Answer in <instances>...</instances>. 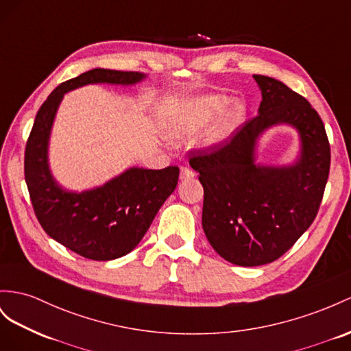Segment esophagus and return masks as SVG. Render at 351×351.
I'll return each instance as SVG.
<instances>
[{"instance_id": "1", "label": "esophagus", "mask_w": 351, "mask_h": 351, "mask_svg": "<svg viewBox=\"0 0 351 351\" xmlns=\"http://www.w3.org/2000/svg\"><path fill=\"white\" fill-rule=\"evenodd\" d=\"M194 175H195L194 170L191 167H186V166H182L181 167V172H179V176H181V179H190Z\"/></svg>"}]
</instances>
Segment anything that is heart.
<instances>
[{
    "label": "heart",
    "instance_id": "obj_1",
    "mask_svg": "<svg viewBox=\"0 0 351 351\" xmlns=\"http://www.w3.org/2000/svg\"><path fill=\"white\" fill-rule=\"evenodd\" d=\"M230 103V97L223 95H208L194 99L193 102L179 108L166 124V134L170 139H191L200 134L211 120L214 123L206 130L204 143L213 145L230 138L246 119V106L243 102ZM228 105V107L226 105ZM228 108H226L225 106Z\"/></svg>",
    "mask_w": 351,
    "mask_h": 351
}]
</instances>
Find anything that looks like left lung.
<instances>
[{
    "mask_svg": "<svg viewBox=\"0 0 351 351\" xmlns=\"http://www.w3.org/2000/svg\"><path fill=\"white\" fill-rule=\"evenodd\" d=\"M254 78L263 95L258 115L227 143L190 158L204 190V234L223 259L241 267L276 261L307 231L330 166L325 125L307 99L276 78ZM277 123L299 130L300 158L291 167L256 165V141Z\"/></svg>",
    "mask_w": 351,
    "mask_h": 351,
    "instance_id": "8db88e82",
    "label": "left lung"
}]
</instances>
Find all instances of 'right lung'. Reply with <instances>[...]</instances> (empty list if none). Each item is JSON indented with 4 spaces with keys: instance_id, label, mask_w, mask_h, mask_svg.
I'll use <instances>...</instances> for the list:
<instances>
[{
    "instance_id": "1",
    "label": "right lung",
    "mask_w": 351,
    "mask_h": 351,
    "mask_svg": "<svg viewBox=\"0 0 351 351\" xmlns=\"http://www.w3.org/2000/svg\"><path fill=\"white\" fill-rule=\"evenodd\" d=\"M145 78L133 71L95 68L58 86L35 117L25 148V181L32 208L47 234L93 261L128 255L145 236L161 204L175 191L179 167H132L105 185L74 193L64 190L49 167V139L62 97L86 84H136Z\"/></svg>"
}]
</instances>
